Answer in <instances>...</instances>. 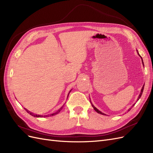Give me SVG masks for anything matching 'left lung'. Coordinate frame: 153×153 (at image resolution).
<instances>
[{
	"label": "left lung",
	"mask_w": 153,
	"mask_h": 153,
	"mask_svg": "<svg viewBox=\"0 0 153 153\" xmlns=\"http://www.w3.org/2000/svg\"><path fill=\"white\" fill-rule=\"evenodd\" d=\"M137 52H138V51H137ZM138 54L139 55V53H138ZM141 58H142V57H141ZM142 64H143V60H142ZM143 88H144V85H143V87H142V89H141V92H140V94H139V96H138V100L140 99V98L141 96H142V92H143ZM91 104H92V103H91ZM135 105V104H133V106L134 105ZM92 107H93V108L94 109V110L96 111V112H98V114H102V115H106V114H103V113L101 112V111H100L98 109H97V108L95 107V106H94L93 105H92ZM130 109H131V108H129V109L128 110V111H129V110H130Z\"/></svg>",
	"instance_id": "obj_1"
}]
</instances>
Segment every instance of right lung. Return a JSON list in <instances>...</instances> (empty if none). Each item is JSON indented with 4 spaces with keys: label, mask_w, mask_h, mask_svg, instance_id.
Instances as JSON below:
<instances>
[{
    "label": "right lung",
    "mask_w": 153,
    "mask_h": 153,
    "mask_svg": "<svg viewBox=\"0 0 153 153\" xmlns=\"http://www.w3.org/2000/svg\"><path fill=\"white\" fill-rule=\"evenodd\" d=\"M69 94H68V96H69ZM63 106H64V105H63ZM63 106H62V107H61V108H59V109L56 112L53 113V114H50V115H41L35 114H34V113L30 112V111H29L28 110L26 109V108H24V109L27 111V112H28L30 115H32V116H34V117H49V116H53V115H56V114H59L60 112H61V110L62 109V108H63Z\"/></svg>",
    "instance_id": "obj_1"
}]
</instances>
